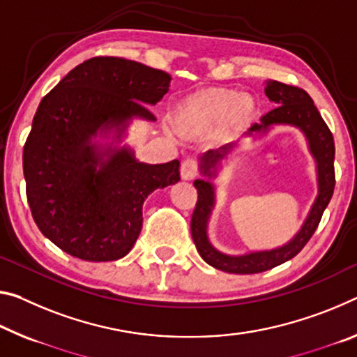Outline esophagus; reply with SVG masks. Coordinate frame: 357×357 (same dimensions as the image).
Wrapping results in <instances>:
<instances>
[{
    "label": "esophagus",
    "instance_id": "obj_1",
    "mask_svg": "<svg viewBox=\"0 0 357 357\" xmlns=\"http://www.w3.org/2000/svg\"><path fill=\"white\" fill-rule=\"evenodd\" d=\"M197 174H199V165H197L194 158H188V160H184L183 165H181V178L184 181H192L197 178Z\"/></svg>",
    "mask_w": 357,
    "mask_h": 357
}]
</instances>
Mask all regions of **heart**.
I'll return each mask as SVG.
<instances>
[{"label": "heart", "mask_w": 357, "mask_h": 357, "mask_svg": "<svg viewBox=\"0 0 357 357\" xmlns=\"http://www.w3.org/2000/svg\"><path fill=\"white\" fill-rule=\"evenodd\" d=\"M257 116L251 95L235 89H211L190 95L174 106L172 128L183 138H197L218 128L236 130Z\"/></svg>", "instance_id": "heart-1"}]
</instances>
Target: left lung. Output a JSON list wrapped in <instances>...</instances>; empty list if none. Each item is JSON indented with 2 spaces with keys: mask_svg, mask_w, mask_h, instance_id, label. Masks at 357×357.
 <instances>
[{
  "mask_svg": "<svg viewBox=\"0 0 357 357\" xmlns=\"http://www.w3.org/2000/svg\"><path fill=\"white\" fill-rule=\"evenodd\" d=\"M265 93L271 101L275 109L267 112L260 122L252 123L245 133L246 138L257 141L267 137L276 127H292L301 130L307 139L308 152L316 163V183H318V195L311 203L307 218L284 245L271 248V250L248 251L245 254H227L219 251L209 241L208 225L211 219L213 209L216 206V184L214 179L219 178L225 165H229L231 155L236 151L234 144H224L218 149H209L199 157L200 178L194 181V185L199 192V200L190 220L192 238L197 246V251L211 267L236 275H252L270 270L276 265L284 264L302 251L307 241L314 234L324 209L332 199L335 188V173H333V157L335 146L329 127L322 121L319 111L305 90L278 81L265 82Z\"/></svg>",
  "mask_w": 357,
  "mask_h": 357,
  "instance_id": "obj_1",
  "label": "left lung"
}]
</instances>
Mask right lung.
Returning <instances> with one entry per match:
<instances>
[{
  "instance_id": "right-lung-1",
  "label": "right lung",
  "mask_w": 357,
  "mask_h": 357,
  "mask_svg": "<svg viewBox=\"0 0 357 357\" xmlns=\"http://www.w3.org/2000/svg\"><path fill=\"white\" fill-rule=\"evenodd\" d=\"M172 76L138 61L98 56L77 65L41 100L24 148L26 197L39 230L77 259L127 256L143 203L176 184L179 160L139 162L126 143L133 121L155 122Z\"/></svg>"
}]
</instances>
